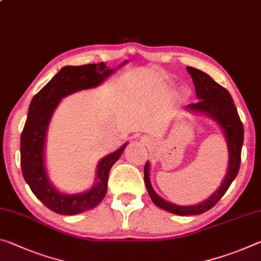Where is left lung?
Segmentation results:
<instances>
[{"label": "left lung", "instance_id": "1", "mask_svg": "<svg viewBox=\"0 0 261 261\" xmlns=\"http://www.w3.org/2000/svg\"><path fill=\"white\" fill-rule=\"evenodd\" d=\"M187 72L193 79L198 102L188 105L186 107V110L192 114L204 115L220 125L226 140L229 161H227L226 174L216 192H214L208 198H205L200 203L192 205H177L160 197L151 185L150 163L147 161L144 167V181H145L148 195L153 203L168 213L180 215V216L203 214L206 210L212 209L221 200L238 174L244 142L243 123L239 118L237 109H236L233 100L229 92L218 85L216 81H214L208 74L200 69L187 67Z\"/></svg>", "mask_w": 261, "mask_h": 261}]
</instances>
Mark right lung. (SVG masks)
Here are the masks:
<instances>
[{
	"mask_svg": "<svg viewBox=\"0 0 261 261\" xmlns=\"http://www.w3.org/2000/svg\"><path fill=\"white\" fill-rule=\"evenodd\" d=\"M125 64L126 60L117 68ZM114 72L115 69L107 67L105 63L65 66L35 95L29 107L28 118L20 136L22 173L36 197L57 214L71 216L100 204L107 194L110 168L121 158L127 143L98 161L92 188L76 194L61 193L49 180L45 161L49 122L64 97L80 90L98 87Z\"/></svg>",
	"mask_w": 261,
	"mask_h": 261,
	"instance_id": "add662e5",
	"label": "right lung"
}]
</instances>
